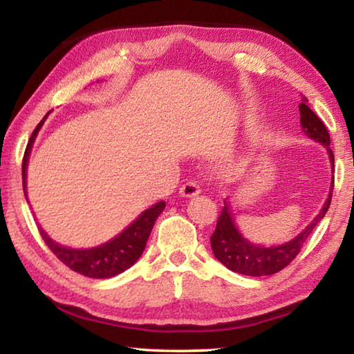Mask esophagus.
Masks as SVG:
<instances>
[{
    "instance_id": "obj_1",
    "label": "esophagus",
    "mask_w": 354,
    "mask_h": 354,
    "mask_svg": "<svg viewBox=\"0 0 354 354\" xmlns=\"http://www.w3.org/2000/svg\"><path fill=\"white\" fill-rule=\"evenodd\" d=\"M200 194V187L198 184L194 183V181H189L185 183L181 189H179V195L184 196V198H194Z\"/></svg>"
}]
</instances>
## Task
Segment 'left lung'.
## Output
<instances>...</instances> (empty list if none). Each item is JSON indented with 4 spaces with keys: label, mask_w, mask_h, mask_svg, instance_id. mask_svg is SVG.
<instances>
[{
    "label": "left lung",
    "mask_w": 354,
    "mask_h": 354,
    "mask_svg": "<svg viewBox=\"0 0 354 354\" xmlns=\"http://www.w3.org/2000/svg\"><path fill=\"white\" fill-rule=\"evenodd\" d=\"M306 103V98H303V103H299V113H301L299 122H301L303 133L309 139L322 143L326 148L329 160H331V167L334 170V154L331 148H329V142L331 140H329L328 129L322 120L309 109ZM333 187L334 181L331 184V190ZM331 192H329L328 200L323 205L319 215L295 239H292V241L286 243L277 245V247H262V245H254L248 242L241 234V231L237 230L234 218H232V214L230 211V206L225 201V206L221 209L220 217L217 220V226H215L214 234L211 236V247L214 256L225 267L230 268V270L247 274V277H267V274H273L283 270L284 267L289 266L295 259L299 250L303 247V243L308 241V237L314 231L317 223L325 217L328 207L331 205Z\"/></svg>",
    "instance_id": "left-lung-1"
}]
</instances>
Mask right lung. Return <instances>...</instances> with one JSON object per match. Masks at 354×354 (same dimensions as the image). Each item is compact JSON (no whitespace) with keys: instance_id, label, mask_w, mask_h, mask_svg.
<instances>
[{"instance_id":"obj_1","label":"right lung","mask_w":354,"mask_h":354,"mask_svg":"<svg viewBox=\"0 0 354 354\" xmlns=\"http://www.w3.org/2000/svg\"><path fill=\"white\" fill-rule=\"evenodd\" d=\"M48 115V113H46ZM45 115V118H46ZM45 118L37 124V128L34 129L31 139L28 142L25 156H23V192H25L26 196V169H28V160H29V153H31L32 143L37 137L39 131L44 124ZM165 209V203L159 201L156 203L147 211H143L139 217H137L133 223H131L127 230H124L122 234L113 237L112 241L106 242L100 247L88 248V250H75L64 247V245H59L57 242L50 239L46 232L39 227L41 239H44L45 243L48 245L55 256L59 261L64 262L65 266L71 268L73 272H77L84 274V277L88 278H112L115 274L128 270L131 266H134L137 259L142 256L143 250H145V245L149 234H151V230L154 226L156 218L159 217L160 212Z\"/></svg>"}]
</instances>
